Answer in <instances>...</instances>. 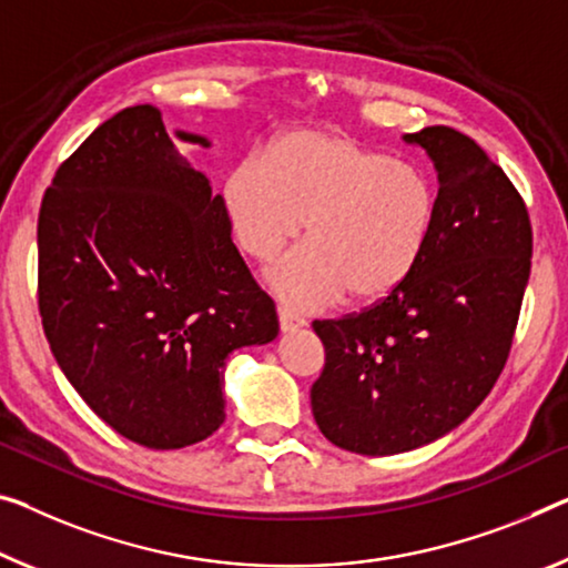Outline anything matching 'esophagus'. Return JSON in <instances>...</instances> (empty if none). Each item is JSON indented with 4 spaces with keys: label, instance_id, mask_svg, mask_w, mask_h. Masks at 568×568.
<instances>
[{
    "label": "esophagus",
    "instance_id": "obj_1",
    "mask_svg": "<svg viewBox=\"0 0 568 568\" xmlns=\"http://www.w3.org/2000/svg\"><path fill=\"white\" fill-rule=\"evenodd\" d=\"M278 327H282V333H294V329L304 327V320L296 317L290 310H278Z\"/></svg>",
    "mask_w": 568,
    "mask_h": 568
}]
</instances>
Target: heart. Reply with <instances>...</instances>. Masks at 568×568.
<instances>
[{"instance_id": "1", "label": "heart", "mask_w": 568, "mask_h": 568, "mask_svg": "<svg viewBox=\"0 0 568 568\" xmlns=\"http://www.w3.org/2000/svg\"><path fill=\"white\" fill-rule=\"evenodd\" d=\"M223 205L239 248L258 264L307 223L312 241L278 261L268 284L290 307L320 310L345 292L378 302L412 276L434 229L436 185L414 162L302 129L278 139L268 160L235 164Z\"/></svg>"}]
</instances>
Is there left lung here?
<instances>
[{"label":"left lung","instance_id":"left-lung-1","mask_svg":"<svg viewBox=\"0 0 568 568\" xmlns=\"http://www.w3.org/2000/svg\"><path fill=\"white\" fill-rule=\"evenodd\" d=\"M404 139L439 174L422 258L381 302L312 322L325 345L314 422L368 457L424 447L483 404L508 361L534 254L526 203L475 139L449 126Z\"/></svg>","mask_w":568,"mask_h":568}]
</instances>
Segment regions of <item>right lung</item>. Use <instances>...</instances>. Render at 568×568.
I'll return each instance as SVG.
<instances>
[{
  "instance_id": "1",
  "label": "right lung",
  "mask_w": 568,
  "mask_h": 568,
  "mask_svg": "<svg viewBox=\"0 0 568 568\" xmlns=\"http://www.w3.org/2000/svg\"><path fill=\"white\" fill-rule=\"evenodd\" d=\"M38 307L78 396L150 449L207 439L225 418V357L278 335L223 197L150 103L103 121L52 178L38 217Z\"/></svg>"
}]
</instances>
